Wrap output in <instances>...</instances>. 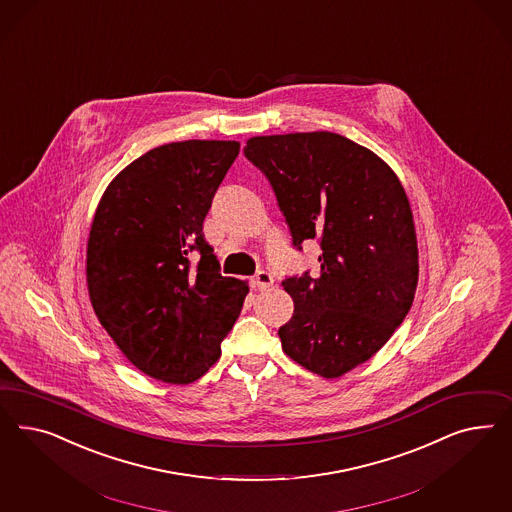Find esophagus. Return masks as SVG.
Segmentation results:
<instances>
[{"instance_id":"1","label":"esophagus","mask_w":512,"mask_h":512,"mask_svg":"<svg viewBox=\"0 0 512 512\" xmlns=\"http://www.w3.org/2000/svg\"><path fill=\"white\" fill-rule=\"evenodd\" d=\"M251 285H253L255 289H259V291H266L268 287H272V285H274V278H272V274H270V272H266V270H259V272L251 278Z\"/></svg>"}]
</instances>
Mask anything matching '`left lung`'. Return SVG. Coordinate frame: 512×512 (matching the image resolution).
I'll use <instances>...</instances> for the list:
<instances>
[{
	"mask_svg": "<svg viewBox=\"0 0 512 512\" xmlns=\"http://www.w3.org/2000/svg\"><path fill=\"white\" fill-rule=\"evenodd\" d=\"M244 155L274 189L293 246L317 240V276L281 281L295 313L283 351L306 370L340 377L372 358L402 325L419 281L411 206L387 163L336 133L253 137Z\"/></svg>",
	"mask_w": 512,
	"mask_h": 512,
	"instance_id": "1",
	"label": "left lung"
}]
</instances>
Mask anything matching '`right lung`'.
Returning a JSON list of instances; mask_svg holds the SVG:
<instances>
[{
  "label": "right lung",
  "instance_id": "obj_1",
  "mask_svg": "<svg viewBox=\"0 0 512 512\" xmlns=\"http://www.w3.org/2000/svg\"><path fill=\"white\" fill-rule=\"evenodd\" d=\"M240 152L234 140L157 146L103 193L88 238L93 311L140 372L187 385L221 355L248 295L223 278L202 221Z\"/></svg>",
  "mask_w": 512,
  "mask_h": 512
}]
</instances>
